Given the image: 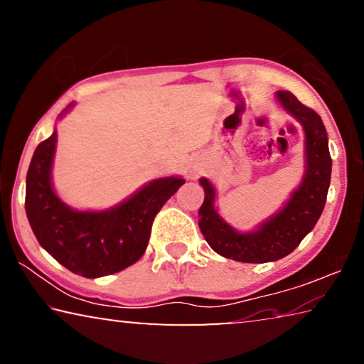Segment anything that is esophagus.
I'll return each instance as SVG.
<instances>
[{
  "mask_svg": "<svg viewBox=\"0 0 364 364\" xmlns=\"http://www.w3.org/2000/svg\"><path fill=\"white\" fill-rule=\"evenodd\" d=\"M199 171H200V168H193V173H194V175L199 173Z\"/></svg>",
  "mask_w": 364,
  "mask_h": 364,
  "instance_id": "obj_1",
  "label": "esophagus"
}]
</instances>
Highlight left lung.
Masks as SVG:
<instances>
[{"label": "left lung", "instance_id": "1", "mask_svg": "<svg viewBox=\"0 0 364 364\" xmlns=\"http://www.w3.org/2000/svg\"><path fill=\"white\" fill-rule=\"evenodd\" d=\"M276 100L305 133V171L286 204L254 231L242 232L220 215L213 184L207 178L199 180L205 193L204 204L199 208L200 231L218 255L236 262L267 263L291 254L315 228L328 197L332 159L321 117L304 106L291 91H276Z\"/></svg>", "mask_w": 364, "mask_h": 364}]
</instances>
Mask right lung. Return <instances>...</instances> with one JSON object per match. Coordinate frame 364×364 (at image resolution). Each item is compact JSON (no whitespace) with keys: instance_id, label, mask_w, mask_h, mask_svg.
I'll use <instances>...</instances> for the list:
<instances>
[{"instance_id":"1","label":"right lung","mask_w":364,"mask_h":364,"mask_svg":"<svg viewBox=\"0 0 364 364\" xmlns=\"http://www.w3.org/2000/svg\"><path fill=\"white\" fill-rule=\"evenodd\" d=\"M75 106L70 102L59 119ZM58 132L33 152L27 171L26 212L35 237L49 255L83 278H102L136 263L149 242L152 221L180 189L181 176L156 178L106 210H75L53 186Z\"/></svg>"}]
</instances>
